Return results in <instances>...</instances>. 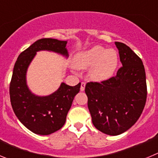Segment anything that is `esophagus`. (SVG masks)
<instances>
[{"instance_id": "esophagus-1", "label": "esophagus", "mask_w": 158, "mask_h": 158, "mask_svg": "<svg viewBox=\"0 0 158 158\" xmlns=\"http://www.w3.org/2000/svg\"><path fill=\"white\" fill-rule=\"evenodd\" d=\"M85 85H86L85 82H81V89H80L81 91H84V90H85Z\"/></svg>"}]
</instances>
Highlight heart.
Masks as SVG:
<instances>
[{
    "instance_id": "1",
    "label": "heart",
    "mask_w": 158,
    "mask_h": 158,
    "mask_svg": "<svg viewBox=\"0 0 158 158\" xmlns=\"http://www.w3.org/2000/svg\"><path fill=\"white\" fill-rule=\"evenodd\" d=\"M74 67L89 70V76L94 81H107L114 75L118 65L116 51L113 49L94 46L91 48L77 53L73 59Z\"/></svg>"
}]
</instances>
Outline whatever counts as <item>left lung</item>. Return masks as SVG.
I'll return each instance as SVG.
<instances>
[{"label": "left lung", "mask_w": 158, "mask_h": 158, "mask_svg": "<svg viewBox=\"0 0 158 158\" xmlns=\"http://www.w3.org/2000/svg\"><path fill=\"white\" fill-rule=\"evenodd\" d=\"M123 66L115 77L85 85L88 107L95 127L108 135H118L137 122L147 96L142 61L128 46L115 42Z\"/></svg>", "instance_id": "8db88e82"}]
</instances>
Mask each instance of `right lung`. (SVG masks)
<instances>
[{
	"instance_id": "1",
	"label": "right lung",
	"mask_w": 158,
	"mask_h": 158,
	"mask_svg": "<svg viewBox=\"0 0 158 158\" xmlns=\"http://www.w3.org/2000/svg\"><path fill=\"white\" fill-rule=\"evenodd\" d=\"M66 44L67 41L55 39L37 40L19 54L14 65L9 87L12 109L23 126L36 135H51L63 127L81 83L69 86L62 82L54 93L37 96L27 86V69L38 51H52L67 58Z\"/></svg>"
}]
</instances>
